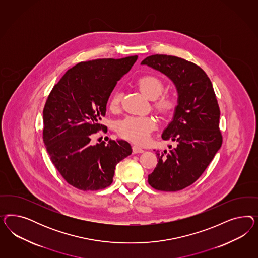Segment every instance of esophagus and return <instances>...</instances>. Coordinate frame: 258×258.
Listing matches in <instances>:
<instances>
[{
  "label": "esophagus",
  "mask_w": 258,
  "mask_h": 258,
  "mask_svg": "<svg viewBox=\"0 0 258 258\" xmlns=\"http://www.w3.org/2000/svg\"><path fill=\"white\" fill-rule=\"evenodd\" d=\"M133 153H143L145 150L138 147V146H133Z\"/></svg>",
  "instance_id": "1"
}]
</instances>
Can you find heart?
Returning <instances> with one entry per match:
<instances>
[{
    "mask_svg": "<svg viewBox=\"0 0 258 258\" xmlns=\"http://www.w3.org/2000/svg\"><path fill=\"white\" fill-rule=\"evenodd\" d=\"M141 92L149 99L154 100L153 109L163 116L170 115L177 108L178 101L175 95L164 93V81L155 75L142 76L136 81ZM122 99L120 92H115L110 96L109 107L114 111L119 108ZM156 128V121L146 116H128L117 124V132L122 137L137 144H144L149 140L150 133Z\"/></svg>",
    "mask_w": 258,
    "mask_h": 258,
    "instance_id": "obj_1",
    "label": "heart"
}]
</instances>
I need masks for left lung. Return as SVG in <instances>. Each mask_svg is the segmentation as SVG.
Instances as JSON below:
<instances>
[{
	"instance_id": "8db88e82",
	"label": "left lung",
	"mask_w": 258,
	"mask_h": 258,
	"mask_svg": "<svg viewBox=\"0 0 258 258\" xmlns=\"http://www.w3.org/2000/svg\"><path fill=\"white\" fill-rule=\"evenodd\" d=\"M141 64L167 76L178 91L174 117L162 134L164 140L175 142V147L157 150L158 164L149 175V183L160 191H180L203 175L221 147L216 94L210 78L195 63L174 55H153Z\"/></svg>"
}]
</instances>
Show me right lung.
<instances>
[{
  "label": "right lung",
  "instance_id": "obj_1",
  "mask_svg": "<svg viewBox=\"0 0 258 258\" xmlns=\"http://www.w3.org/2000/svg\"><path fill=\"white\" fill-rule=\"evenodd\" d=\"M137 57L79 62L65 73L48 95L42 138L52 163L74 187L82 191L108 187L116 164L133 152L126 141L93 145L91 140L99 131L107 133L100 121L109 95Z\"/></svg>",
  "mask_w": 258,
  "mask_h": 258
}]
</instances>
